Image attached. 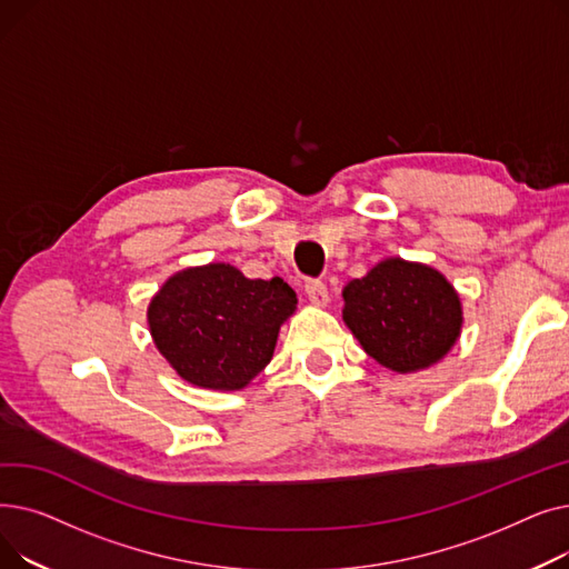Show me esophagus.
I'll use <instances>...</instances> for the list:
<instances>
[{"instance_id":"34e87169","label":"esophagus","mask_w":569,"mask_h":569,"mask_svg":"<svg viewBox=\"0 0 569 569\" xmlns=\"http://www.w3.org/2000/svg\"><path fill=\"white\" fill-rule=\"evenodd\" d=\"M305 292L311 300V305L316 307H327V302H330V292H327V286L322 281H307L305 283Z\"/></svg>"}]
</instances>
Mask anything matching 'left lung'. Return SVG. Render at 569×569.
I'll return each instance as SVG.
<instances>
[{
  "label": "left lung",
  "instance_id": "obj_1",
  "mask_svg": "<svg viewBox=\"0 0 569 569\" xmlns=\"http://www.w3.org/2000/svg\"><path fill=\"white\" fill-rule=\"evenodd\" d=\"M341 295L348 330L390 371H425L461 337V297L445 274L425 262L385 258L362 279L348 281Z\"/></svg>",
  "mask_w": 569,
  "mask_h": 569
}]
</instances>
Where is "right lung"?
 <instances>
[{
    "instance_id": "obj_1",
    "label": "right lung",
    "mask_w": 569,
    "mask_h": 569,
    "mask_svg": "<svg viewBox=\"0 0 569 569\" xmlns=\"http://www.w3.org/2000/svg\"><path fill=\"white\" fill-rule=\"evenodd\" d=\"M297 295L279 277L247 279L228 262L174 272L147 307L149 335L193 387L234 392L272 362Z\"/></svg>"
}]
</instances>
